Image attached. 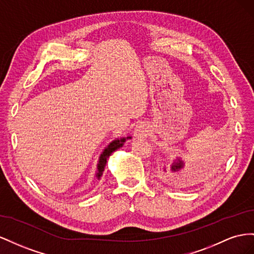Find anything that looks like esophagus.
<instances>
[{
	"instance_id": "obj_1",
	"label": "esophagus",
	"mask_w": 254,
	"mask_h": 254,
	"mask_svg": "<svg viewBox=\"0 0 254 254\" xmlns=\"http://www.w3.org/2000/svg\"><path fill=\"white\" fill-rule=\"evenodd\" d=\"M150 133V127L146 123H140L139 126H137L134 135L137 137V138H143V137H147Z\"/></svg>"
}]
</instances>
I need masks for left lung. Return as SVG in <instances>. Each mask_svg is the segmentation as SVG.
<instances>
[{"label": "left lung", "instance_id": "obj_1", "mask_svg": "<svg viewBox=\"0 0 254 254\" xmlns=\"http://www.w3.org/2000/svg\"><path fill=\"white\" fill-rule=\"evenodd\" d=\"M184 168V162L182 161L181 158H177L176 161H173V163L171 164V167H170V171L166 170V168L164 169V172L167 173L169 172L167 175H166V180H168L169 182L172 183H181L183 180H186L187 175L185 173H181V170Z\"/></svg>", "mask_w": 254, "mask_h": 254}]
</instances>
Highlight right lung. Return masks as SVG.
I'll list each match as a JSON object with an SVG mask.
<instances>
[{
  "instance_id": "obj_1",
  "label": "right lung",
  "mask_w": 254,
  "mask_h": 254,
  "mask_svg": "<svg viewBox=\"0 0 254 254\" xmlns=\"http://www.w3.org/2000/svg\"><path fill=\"white\" fill-rule=\"evenodd\" d=\"M127 139H131V137H127V138H118L114 141H112L108 146L104 149V151L102 152V154H101L100 158H99V163H98V167H97V175L96 178L100 179L101 176H102V173L104 171L105 168V165L107 162V158L110 157V155L113 153L114 151L117 150L118 148L122 147L123 143L126 142Z\"/></svg>"
}]
</instances>
